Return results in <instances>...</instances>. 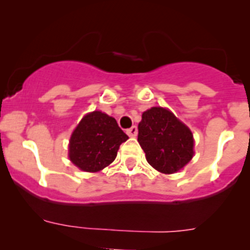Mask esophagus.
<instances>
[{
    "instance_id": "esophagus-1",
    "label": "esophagus",
    "mask_w": 250,
    "mask_h": 250,
    "mask_svg": "<svg viewBox=\"0 0 250 250\" xmlns=\"http://www.w3.org/2000/svg\"><path fill=\"white\" fill-rule=\"evenodd\" d=\"M127 134L129 135L130 138L137 137V134H138V128L135 127V125H133V127H130L129 129H127Z\"/></svg>"
}]
</instances>
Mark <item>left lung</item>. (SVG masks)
<instances>
[{
	"label": "left lung",
	"mask_w": 250,
	"mask_h": 250,
	"mask_svg": "<svg viewBox=\"0 0 250 250\" xmlns=\"http://www.w3.org/2000/svg\"><path fill=\"white\" fill-rule=\"evenodd\" d=\"M138 129L146 161L158 172L176 173L192 160V133L172 111L161 106L146 110Z\"/></svg>",
	"instance_id": "left-lung-1"
}]
</instances>
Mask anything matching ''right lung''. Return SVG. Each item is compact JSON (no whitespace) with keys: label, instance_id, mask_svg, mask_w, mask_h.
Instances as JSON below:
<instances>
[{"label":"right lung","instance_id":"right-lung-1","mask_svg":"<svg viewBox=\"0 0 250 250\" xmlns=\"http://www.w3.org/2000/svg\"><path fill=\"white\" fill-rule=\"evenodd\" d=\"M127 139L128 135L115 118L102 111H93L72 132L69 158L81 170L99 172L115 161L120 145Z\"/></svg>","mask_w":250,"mask_h":250}]
</instances>
